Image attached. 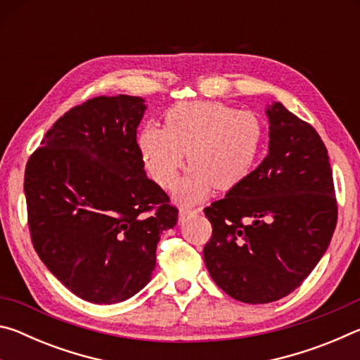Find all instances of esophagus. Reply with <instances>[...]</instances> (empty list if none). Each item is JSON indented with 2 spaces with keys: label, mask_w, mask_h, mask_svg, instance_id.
I'll return each mask as SVG.
<instances>
[{
  "label": "esophagus",
  "mask_w": 360,
  "mask_h": 360,
  "mask_svg": "<svg viewBox=\"0 0 360 360\" xmlns=\"http://www.w3.org/2000/svg\"><path fill=\"white\" fill-rule=\"evenodd\" d=\"M200 208H191V206H181L179 208V222H184L186 219L198 214Z\"/></svg>",
  "instance_id": "obj_1"
}]
</instances>
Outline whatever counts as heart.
<instances>
[{"label":"heart","mask_w":360,"mask_h":360,"mask_svg":"<svg viewBox=\"0 0 360 360\" xmlns=\"http://www.w3.org/2000/svg\"><path fill=\"white\" fill-rule=\"evenodd\" d=\"M165 127L148 124L138 135L144 167L158 186L173 187L184 155L191 172L179 197L195 202L212 187L233 188L251 173L262 144L259 119L217 101H186L169 108Z\"/></svg>","instance_id":"b5f03b06"}]
</instances>
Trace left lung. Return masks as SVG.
Listing matches in <instances>:
<instances>
[{
    "label": "left lung",
    "mask_w": 360,
    "mask_h": 360,
    "mask_svg": "<svg viewBox=\"0 0 360 360\" xmlns=\"http://www.w3.org/2000/svg\"><path fill=\"white\" fill-rule=\"evenodd\" d=\"M268 155L205 208L212 233L203 257L225 294L243 303L289 295L318 265L338 217L324 143L281 103L266 109Z\"/></svg>",
    "instance_id": "left-lung-1"
}]
</instances>
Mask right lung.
I'll return each mask as SVG.
<instances>
[{"label": "right lung", "instance_id": "add662e5", "mask_svg": "<svg viewBox=\"0 0 360 360\" xmlns=\"http://www.w3.org/2000/svg\"><path fill=\"white\" fill-rule=\"evenodd\" d=\"M139 96H96L65 112L25 168L32 243L82 300L111 304L150 281L163 230L178 222L136 143Z\"/></svg>", "mask_w": 360, "mask_h": 360}]
</instances>
